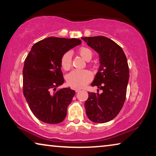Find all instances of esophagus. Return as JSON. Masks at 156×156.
<instances>
[{
	"mask_svg": "<svg viewBox=\"0 0 156 156\" xmlns=\"http://www.w3.org/2000/svg\"><path fill=\"white\" fill-rule=\"evenodd\" d=\"M80 89H75V91L76 92V93H78V92L80 91Z\"/></svg>",
	"mask_w": 156,
	"mask_h": 156,
	"instance_id": "34e87169",
	"label": "esophagus"
}]
</instances>
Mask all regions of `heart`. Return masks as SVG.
<instances>
[{
	"label": "heart",
	"mask_w": 156,
	"mask_h": 156,
	"mask_svg": "<svg viewBox=\"0 0 156 156\" xmlns=\"http://www.w3.org/2000/svg\"><path fill=\"white\" fill-rule=\"evenodd\" d=\"M78 54L86 60H90L93 57V51L87 47H82L78 49ZM60 65L64 70H69L72 67V54L66 52L60 59ZM92 79L91 73L88 70H73L67 76L69 85L74 88H82L88 84Z\"/></svg>",
	"instance_id": "1"
}]
</instances>
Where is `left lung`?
Instances as JSON below:
<instances>
[{
	"label": "left lung",
	"instance_id": "left-lung-1",
	"mask_svg": "<svg viewBox=\"0 0 156 156\" xmlns=\"http://www.w3.org/2000/svg\"><path fill=\"white\" fill-rule=\"evenodd\" d=\"M82 39L99 54L100 65L91 86L102 91L89 92L84 104L87 115L94 122H109L119 113L125 101L129 78L127 60L122 49L107 37Z\"/></svg>",
	"mask_w": 156,
	"mask_h": 156
}]
</instances>
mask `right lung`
<instances>
[{
    "instance_id": "add662e5",
    "label": "right lung",
    "mask_w": 156,
    "mask_h": 156,
    "mask_svg": "<svg viewBox=\"0 0 156 156\" xmlns=\"http://www.w3.org/2000/svg\"><path fill=\"white\" fill-rule=\"evenodd\" d=\"M81 44L78 38L49 37L34 44L25 60L23 94L34 115L47 124L61 122L75 91L56 90L64 83L60 59L62 55Z\"/></svg>"
}]
</instances>
